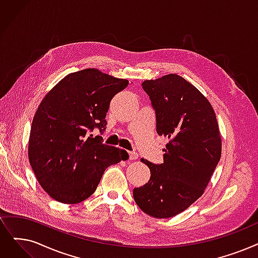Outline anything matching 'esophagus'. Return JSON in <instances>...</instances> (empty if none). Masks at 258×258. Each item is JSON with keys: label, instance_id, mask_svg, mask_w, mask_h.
I'll list each match as a JSON object with an SVG mask.
<instances>
[{"label": "esophagus", "instance_id": "esophagus-1", "mask_svg": "<svg viewBox=\"0 0 258 258\" xmlns=\"http://www.w3.org/2000/svg\"><path fill=\"white\" fill-rule=\"evenodd\" d=\"M130 159L131 160H137L138 159V154L136 152H130Z\"/></svg>", "mask_w": 258, "mask_h": 258}]
</instances>
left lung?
<instances>
[{
  "label": "left lung",
  "instance_id": "8db88e82",
  "mask_svg": "<svg viewBox=\"0 0 258 258\" xmlns=\"http://www.w3.org/2000/svg\"><path fill=\"white\" fill-rule=\"evenodd\" d=\"M156 113V131L170 142L163 163L150 167L148 183L133 191L137 206L155 218L180 214L205 193L221 156L215 111L198 89L176 74L145 80Z\"/></svg>",
  "mask_w": 258,
  "mask_h": 258
}]
</instances>
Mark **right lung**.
Instances as JSON below:
<instances>
[{"mask_svg": "<svg viewBox=\"0 0 258 258\" xmlns=\"http://www.w3.org/2000/svg\"><path fill=\"white\" fill-rule=\"evenodd\" d=\"M128 85L96 69L65 76L41 101L32 119L28 159L51 198L76 205L91 196L106 167L127 160L126 151L89 135L104 132L111 99Z\"/></svg>", "mask_w": 258, "mask_h": 258, "instance_id": "right-lung-1", "label": "right lung"}]
</instances>
